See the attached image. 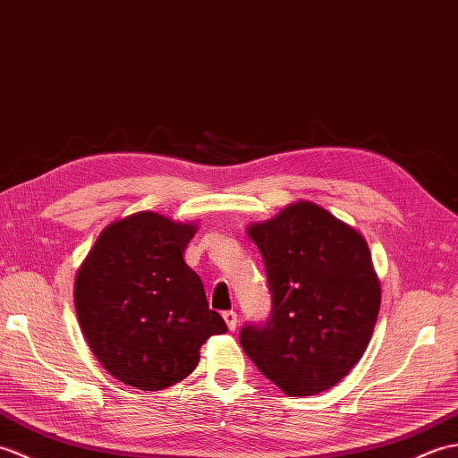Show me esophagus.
<instances>
[{
  "instance_id": "1",
  "label": "esophagus",
  "mask_w": 458,
  "mask_h": 458,
  "mask_svg": "<svg viewBox=\"0 0 458 458\" xmlns=\"http://www.w3.org/2000/svg\"><path fill=\"white\" fill-rule=\"evenodd\" d=\"M223 319H225L229 331H235V329H237V321H239V318H237V311H233V310H229V311H223Z\"/></svg>"
}]
</instances>
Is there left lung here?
I'll list each match as a JSON object with an SVG mask.
<instances>
[{"label":"left lung","mask_w":458,"mask_h":458,"mask_svg":"<svg viewBox=\"0 0 458 458\" xmlns=\"http://www.w3.org/2000/svg\"><path fill=\"white\" fill-rule=\"evenodd\" d=\"M272 293L270 318L239 341L257 369L288 395L333 388L367 351L380 282L357 229L311 201L252 223Z\"/></svg>","instance_id":"1"}]
</instances>
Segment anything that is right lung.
<instances>
[{"label":"right lung","instance_id":"add662e5","mask_svg":"<svg viewBox=\"0 0 458 458\" xmlns=\"http://www.w3.org/2000/svg\"><path fill=\"white\" fill-rule=\"evenodd\" d=\"M196 231L155 211L133 213L101 231L76 274L74 306L91 352L137 390L184 380L201 344L227 331L184 262Z\"/></svg>","mask_w":458,"mask_h":458}]
</instances>
